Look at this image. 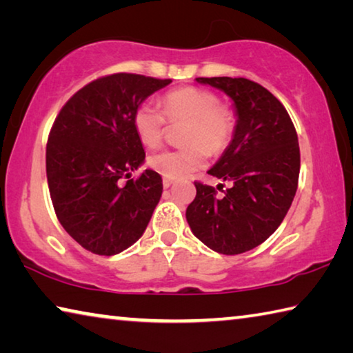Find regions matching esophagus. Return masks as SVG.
<instances>
[{
    "label": "esophagus",
    "mask_w": 353,
    "mask_h": 353,
    "mask_svg": "<svg viewBox=\"0 0 353 353\" xmlns=\"http://www.w3.org/2000/svg\"><path fill=\"white\" fill-rule=\"evenodd\" d=\"M172 183H174V181H172V179H166V177L163 179V187L165 188H170Z\"/></svg>",
    "instance_id": "obj_1"
}]
</instances>
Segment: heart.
<instances>
[{
	"label": "heart",
	"mask_w": 353,
	"mask_h": 353,
	"mask_svg": "<svg viewBox=\"0 0 353 353\" xmlns=\"http://www.w3.org/2000/svg\"><path fill=\"white\" fill-rule=\"evenodd\" d=\"M163 112L170 121H187L182 149L152 154L148 165L166 179L193 174L207 162V152L219 154L235 132V115L216 94L201 87H181L165 93ZM134 130L145 146L155 148L163 139L165 117L152 103H141L132 115Z\"/></svg>",
	"instance_id": "obj_1"
}]
</instances>
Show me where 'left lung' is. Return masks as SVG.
I'll return each instance as SVG.
<instances>
[{"instance_id":"obj_1","label":"left lung","mask_w":353,"mask_h":353,"mask_svg":"<svg viewBox=\"0 0 353 353\" xmlns=\"http://www.w3.org/2000/svg\"><path fill=\"white\" fill-rule=\"evenodd\" d=\"M196 81L234 101V139L208 170L234 185L216 196L210 185L194 182L187 221L194 236L214 252L243 254L266 241L290 210L301 170L297 134L283 104L260 83L227 76Z\"/></svg>"}]
</instances>
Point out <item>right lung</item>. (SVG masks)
I'll list each match as a JSON object with an SVG mask.
<instances>
[{
	"mask_svg": "<svg viewBox=\"0 0 353 353\" xmlns=\"http://www.w3.org/2000/svg\"><path fill=\"white\" fill-rule=\"evenodd\" d=\"M171 83L117 73L87 83L59 112L46 145V177L57 219L83 249L115 255L146 230L163 191L162 177L145 170L132 115L154 92Z\"/></svg>",
	"mask_w": 353,
	"mask_h": 353,
	"instance_id": "right-lung-1",
	"label": "right lung"
}]
</instances>
